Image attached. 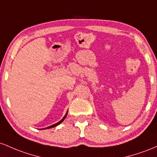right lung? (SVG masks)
I'll return each mask as SVG.
<instances>
[{
    "label": "right lung",
    "mask_w": 157,
    "mask_h": 157,
    "mask_svg": "<svg viewBox=\"0 0 157 157\" xmlns=\"http://www.w3.org/2000/svg\"><path fill=\"white\" fill-rule=\"evenodd\" d=\"M67 113L65 114V116L64 117V118H63L62 119H61V121H59V122L58 123H56V124H52V125H51V126H50V127H48V128H44V129H48V128H54V127H56V126H57V125H59V124H60V123H61L64 120V119L65 118H66V117H67Z\"/></svg>",
    "instance_id": "1"
}]
</instances>
